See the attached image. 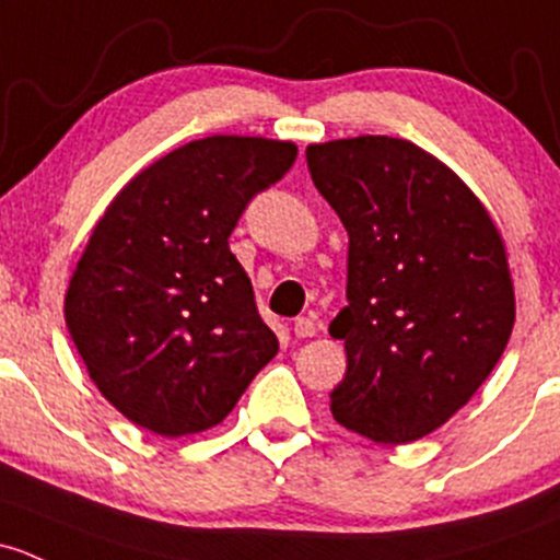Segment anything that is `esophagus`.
<instances>
[{
    "instance_id": "obj_1",
    "label": "esophagus",
    "mask_w": 560,
    "mask_h": 560,
    "mask_svg": "<svg viewBox=\"0 0 560 560\" xmlns=\"http://www.w3.org/2000/svg\"><path fill=\"white\" fill-rule=\"evenodd\" d=\"M292 329H295L298 338H314V335H316V322L311 319V316H298L295 325H292Z\"/></svg>"
}]
</instances>
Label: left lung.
I'll list each match as a JSON object with an SVG mask.
<instances>
[{"label":"left lung","mask_w":560,"mask_h":560,"mask_svg":"<svg viewBox=\"0 0 560 560\" xmlns=\"http://www.w3.org/2000/svg\"><path fill=\"white\" fill-rule=\"evenodd\" d=\"M308 172L349 233V305L329 322L346 375L340 427L381 445L427 438L472 399L515 325L508 246L480 198L408 139L308 144Z\"/></svg>","instance_id":"obj_1"}]
</instances>
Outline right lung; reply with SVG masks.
<instances>
[{
  "instance_id": "1",
  "label": "right lung",
  "mask_w": 560,
  "mask_h": 560,
  "mask_svg": "<svg viewBox=\"0 0 560 560\" xmlns=\"http://www.w3.org/2000/svg\"><path fill=\"white\" fill-rule=\"evenodd\" d=\"M295 158L292 141H187L93 228L63 316L93 384L137 427L163 438L217 427L279 351L228 238Z\"/></svg>"
}]
</instances>
